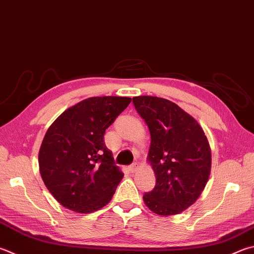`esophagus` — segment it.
I'll return each instance as SVG.
<instances>
[{
  "mask_svg": "<svg viewBox=\"0 0 254 254\" xmlns=\"http://www.w3.org/2000/svg\"><path fill=\"white\" fill-rule=\"evenodd\" d=\"M137 168H139V165H137V163H133V164L130 165V167H128V171H130L131 173H133V172L136 171Z\"/></svg>",
  "mask_w": 254,
  "mask_h": 254,
  "instance_id": "1",
  "label": "esophagus"
}]
</instances>
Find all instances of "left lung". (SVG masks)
<instances>
[{"instance_id":"8db88e82","label":"left lung","mask_w":254,"mask_h":254,"mask_svg":"<svg viewBox=\"0 0 254 254\" xmlns=\"http://www.w3.org/2000/svg\"><path fill=\"white\" fill-rule=\"evenodd\" d=\"M137 113L150 130L147 160L156 183L143 195L159 215L181 213L201 195L211 171V149L196 120L171 101L158 96L133 98Z\"/></svg>"}]
</instances>
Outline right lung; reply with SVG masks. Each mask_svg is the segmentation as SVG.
Returning <instances> with one entry per match:
<instances>
[{
	"instance_id": "obj_1",
	"label": "right lung",
	"mask_w": 254,
	"mask_h": 254,
	"mask_svg": "<svg viewBox=\"0 0 254 254\" xmlns=\"http://www.w3.org/2000/svg\"><path fill=\"white\" fill-rule=\"evenodd\" d=\"M130 102L123 96L89 98L48 128L39 152L40 173L64 207L91 213L111 201L123 173L105 146L104 133Z\"/></svg>"
}]
</instances>
